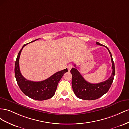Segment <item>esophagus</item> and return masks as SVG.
Listing matches in <instances>:
<instances>
[{
	"label": "esophagus",
	"mask_w": 129,
	"mask_h": 129,
	"mask_svg": "<svg viewBox=\"0 0 129 129\" xmlns=\"http://www.w3.org/2000/svg\"><path fill=\"white\" fill-rule=\"evenodd\" d=\"M72 68V65L71 64H69L67 67V68H68L69 71H70V70Z\"/></svg>",
	"instance_id": "1"
}]
</instances>
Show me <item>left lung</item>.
<instances>
[{"mask_svg":"<svg viewBox=\"0 0 129 129\" xmlns=\"http://www.w3.org/2000/svg\"><path fill=\"white\" fill-rule=\"evenodd\" d=\"M97 45L103 46L102 44L96 42ZM106 48L109 51L111 56L112 62V72L111 77L104 82L97 84L90 83L84 79L81 75L79 72L75 68H73L71 70V73L72 76V87L73 92L76 96L84 100H94L99 98L105 94L109 91L113 82L114 76L115 75V64L112 59L111 53L107 47ZM76 67V65H74Z\"/></svg>","mask_w":129,"mask_h":129,"instance_id":"1","label":"left lung"}]
</instances>
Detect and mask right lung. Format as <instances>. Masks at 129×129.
<instances>
[{
  "label": "right lung",
  "instance_id": "right-lung-1",
  "mask_svg": "<svg viewBox=\"0 0 129 129\" xmlns=\"http://www.w3.org/2000/svg\"><path fill=\"white\" fill-rule=\"evenodd\" d=\"M27 44L24 45L20 50L15 62L14 73L18 85L26 95L35 100L44 101L52 98L56 92L59 82L64 73L68 72V69L66 68L61 71L57 72L49 78L40 82H34L25 78L20 72L19 61L21 51Z\"/></svg>",
  "mask_w": 129,
  "mask_h": 129
}]
</instances>
